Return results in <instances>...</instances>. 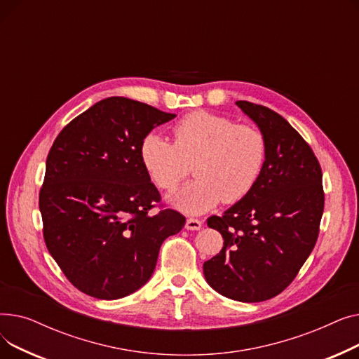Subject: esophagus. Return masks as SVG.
I'll list each match as a JSON object with an SVG mask.
<instances>
[{
	"label": "esophagus",
	"instance_id": "34e87169",
	"mask_svg": "<svg viewBox=\"0 0 359 359\" xmlns=\"http://www.w3.org/2000/svg\"><path fill=\"white\" fill-rule=\"evenodd\" d=\"M202 227V221L195 219V218H187L186 224H184V229L189 230V231H198Z\"/></svg>",
	"mask_w": 359,
	"mask_h": 359
}]
</instances>
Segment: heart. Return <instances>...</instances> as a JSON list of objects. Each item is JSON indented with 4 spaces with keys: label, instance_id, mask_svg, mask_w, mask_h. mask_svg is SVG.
<instances>
[{
    "label": "heart",
    "instance_id": "b5f03b06",
    "mask_svg": "<svg viewBox=\"0 0 359 359\" xmlns=\"http://www.w3.org/2000/svg\"><path fill=\"white\" fill-rule=\"evenodd\" d=\"M172 134L175 144L157 134L145 135L140 158L153 183L168 192L192 164L196 179L168 199L176 210L201 215L221 201H241L257 183L266 160V141L259 129L199 110L177 121Z\"/></svg>",
    "mask_w": 359,
    "mask_h": 359
}]
</instances>
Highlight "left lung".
I'll list each match as a JSON object with an SVG mask.
<instances>
[{"mask_svg": "<svg viewBox=\"0 0 359 359\" xmlns=\"http://www.w3.org/2000/svg\"><path fill=\"white\" fill-rule=\"evenodd\" d=\"M266 141V160L250 194L208 218L224 246L203 263L218 294L260 303L284 291L310 256L323 215L322 168L298 132L273 110L236 102Z\"/></svg>", "mask_w": 359, "mask_h": 359, "instance_id": "left-lung-1", "label": "left lung"}]
</instances>
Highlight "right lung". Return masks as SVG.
Returning a JSON list of instances; mask_svg holds the SVG:
<instances>
[{
	"instance_id": "1",
	"label": "right lung",
	"mask_w": 359,
	"mask_h": 359,
	"mask_svg": "<svg viewBox=\"0 0 359 359\" xmlns=\"http://www.w3.org/2000/svg\"><path fill=\"white\" fill-rule=\"evenodd\" d=\"M173 113L107 97L71 121L48 158L39 210L46 248L71 284L99 299L123 298L153 276L163 241L186 222L160 201L140 145Z\"/></svg>"
}]
</instances>
